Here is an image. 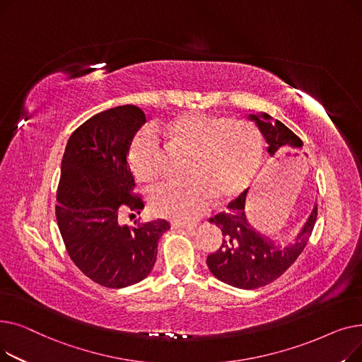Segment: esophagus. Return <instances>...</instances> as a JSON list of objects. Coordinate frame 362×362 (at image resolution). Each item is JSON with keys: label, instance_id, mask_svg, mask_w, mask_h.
Segmentation results:
<instances>
[{"label": "esophagus", "instance_id": "obj_1", "mask_svg": "<svg viewBox=\"0 0 362 362\" xmlns=\"http://www.w3.org/2000/svg\"><path fill=\"white\" fill-rule=\"evenodd\" d=\"M194 224H187V223H180V221H171V229H186V230H192Z\"/></svg>", "mask_w": 362, "mask_h": 362}]
</instances>
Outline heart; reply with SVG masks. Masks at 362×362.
<instances>
[{
  "label": "heart",
  "mask_w": 362,
  "mask_h": 362,
  "mask_svg": "<svg viewBox=\"0 0 362 362\" xmlns=\"http://www.w3.org/2000/svg\"><path fill=\"white\" fill-rule=\"evenodd\" d=\"M170 145L191 148L185 179L168 180L149 192L154 214L194 221L214 198L233 197L248 180L261 154V135L254 123L205 112L186 114L161 127ZM130 164L138 179H157L164 168L165 148L157 127L146 124L130 144Z\"/></svg>",
  "instance_id": "heart-1"
}]
</instances>
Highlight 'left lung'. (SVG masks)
<instances>
[{"label": "left lung", "instance_id": "8db88e82", "mask_svg": "<svg viewBox=\"0 0 362 362\" xmlns=\"http://www.w3.org/2000/svg\"><path fill=\"white\" fill-rule=\"evenodd\" d=\"M255 122L273 157L276 152L288 148H302V141L281 122H272L269 114H250ZM250 189L235 198L227 210L211 217L210 221L220 227L223 243L208 255L206 265L221 281L239 289H257L279 279L296 261L305 248L314 230L317 206L307 223L293 239V243L281 246L258 233L245 216V199Z\"/></svg>", "mask_w": 362, "mask_h": 362}]
</instances>
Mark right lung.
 <instances>
[{"instance_id":"right-lung-1","label":"right lung","mask_w":362,"mask_h":362,"mask_svg":"<svg viewBox=\"0 0 362 362\" xmlns=\"http://www.w3.org/2000/svg\"><path fill=\"white\" fill-rule=\"evenodd\" d=\"M145 122L136 105L95 114L71 133L62 161L55 217L67 254L86 277L111 289L151 273L158 239L170 229L163 218L123 224V214L144 208L127 156Z\"/></svg>"}]
</instances>
